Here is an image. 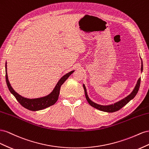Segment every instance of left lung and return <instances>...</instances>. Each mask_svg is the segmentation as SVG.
<instances>
[{
    "label": "left lung",
    "instance_id": "8db88e82",
    "mask_svg": "<svg viewBox=\"0 0 149 149\" xmlns=\"http://www.w3.org/2000/svg\"><path fill=\"white\" fill-rule=\"evenodd\" d=\"M141 60H142V58H141ZM142 70H143V63H142V62H141V72H142ZM140 84H141V78H139L138 79L137 84H136L134 90L128 96H127L126 97H125L124 99L118 101L116 103L110 104V105H99V104H97L95 102H93V101H92L90 99H89V97L87 95V89H86V86H85L84 84H83V87L84 88L85 95H86V99L88 102V104H90L92 107H94L99 110H101V111L105 112H114L118 111V110L122 109L127 104H128L132 99H133L134 98L135 96L137 95V93L139 91V89L140 87Z\"/></svg>",
    "mask_w": 149,
    "mask_h": 149
}]
</instances>
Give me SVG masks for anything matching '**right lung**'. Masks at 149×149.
Listing matches in <instances>:
<instances>
[{
  "label": "right lung",
  "instance_id": "add662e5",
  "mask_svg": "<svg viewBox=\"0 0 149 149\" xmlns=\"http://www.w3.org/2000/svg\"><path fill=\"white\" fill-rule=\"evenodd\" d=\"M75 70H72L67 74L64 75L58 80L57 84H56V87H54L53 91L50 93L49 95L40 97V98L36 99H27L21 96L17 92H16L14 88L12 87L11 85L9 82V80L8 79V75L7 72V62H6V83L8 90L15 97L20 104L23 106V107L28 110H32V111H37V110H40L47 108L50 106L54 105L56 102L58 98L59 93H60V89L62 85L64 83L65 80L69 78V76L73 73Z\"/></svg>",
  "mask_w": 149,
  "mask_h": 149
}]
</instances>
